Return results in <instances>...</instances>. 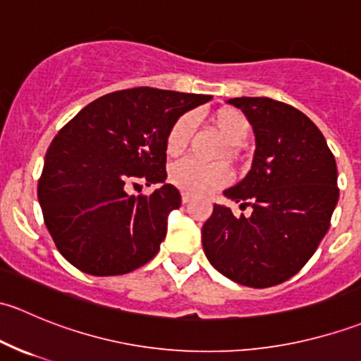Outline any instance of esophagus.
Wrapping results in <instances>:
<instances>
[{"label": "esophagus", "instance_id": "1", "mask_svg": "<svg viewBox=\"0 0 361 361\" xmlns=\"http://www.w3.org/2000/svg\"><path fill=\"white\" fill-rule=\"evenodd\" d=\"M190 199H192V195L187 194V192H183V194H181V202H183V204L190 202Z\"/></svg>", "mask_w": 361, "mask_h": 361}]
</instances>
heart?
Masks as SVG:
<instances>
[{
  "mask_svg": "<svg viewBox=\"0 0 361 361\" xmlns=\"http://www.w3.org/2000/svg\"><path fill=\"white\" fill-rule=\"evenodd\" d=\"M214 129L225 137L228 145L238 147L248 137L250 120L243 111L235 108H220L211 115ZM194 118L190 115H181L173 122L166 136V152L171 157H178L187 150L190 143ZM232 174L224 164H201L195 160H181L169 171L171 183L192 195H207L218 188L225 187L231 181Z\"/></svg>",
  "mask_w": 361,
  "mask_h": 361,
  "instance_id": "1",
  "label": "heart"
}]
</instances>
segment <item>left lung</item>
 I'll return each instance as SVG.
<instances>
[{"label": "left lung", "instance_id": "obj_1", "mask_svg": "<svg viewBox=\"0 0 361 361\" xmlns=\"http://www.w3.org/2000/svg\"><path fill=\"white\" fill-rule=\"evenodd\" d=\"M255 133L253 164L224 192L250 216L214 204L202 248L218 272L239 285L269 288L297 274L325 238L338 201L337 166L309 116L271 97H234Z\"/></svg>", "mask_w": 361, "mask_h": 361}]
</instances>
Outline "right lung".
<instances>
[{
	"label": "right lung",
	"mask_w": 361,
	"mask_h": 361,
	"mask_svg": "<svg viewBox=\"0 0 361 361\" xmlns=\"http://www.w3.org/2000/svg\"><path fill=\"white\" fill-rule=\"evenodd\" d=\"M211 96L136 89L87 104L57 133L38 181L43 220L64 258L92 276L127 274L157 255L167 216L181 206L164 183L166 136L185 111ZM163 187L130 196L139 181Z\"/></svg>",
	"instance_id": "1"
}]
</instances>
